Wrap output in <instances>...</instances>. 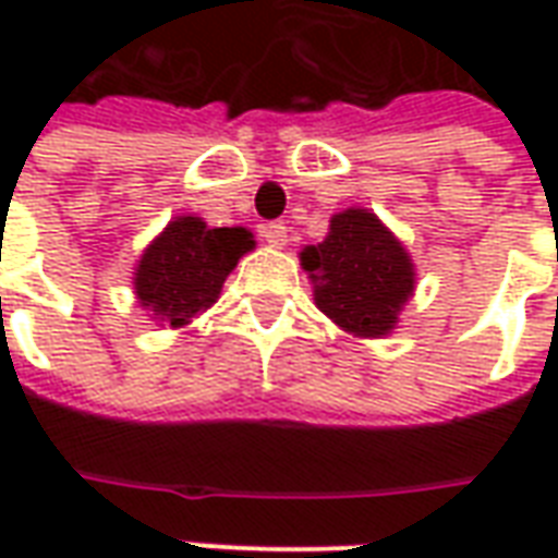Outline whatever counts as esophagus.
Returning a JSON list of instances; mask_svg holds the SVG:
<instances>
[{
  "label": "esophagus",
  "mask_w": 558,
  "mask_h": 558,
  "mask_svg": "<svg viewBox=\"0 0 558 558\" xmlns=\"http://www.w3.org/2000/svg\"><path fill=\"white\" fill-rule=\"evenodd\" d=\"M287 232L290 230H287L283 223H266V227H263V239H266L268 247H283L287 239H290Z\"/></svg>",
  "instance_id": "34e87169"
}]
</instances>
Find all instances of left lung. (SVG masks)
I'll return each mask as SVG.
<instances>
[{"label": "left lung", "instance_id": "1", "mask_svg": "<svg viewBox=\"0 0 558 558\" xmlns=\"http://www.w3.org/2000/svg\"><path fill=\"white\" fill-rule=\"evenodd\" d=\"M302 268L314 280L316 307L355 338L391 335L415 290L407 247L367 208L335 215L326 239L302 251Z\"/></svg>", "mask_w": 558, "mask_h": 558}]
</instances>
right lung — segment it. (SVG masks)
Segmentation results:
<instances>
[{
	"mask_svg": "<svg viewBox=\"0 0 558 558\" xmlns=\"http://www.w3.org/2000/svg\"><path fill=\"white\" fill-rule=\"evenodd\" d=\"M254 244V232L244 227H206L194 215L172 218L134 268L137 302L160 323L187 326L218 302L227 275Z\"/></svg>",
	"mask_w": 558,
	"mask_h": 558,
	"instance_id": "add662e5",
	"label": "right lung"
}]
</instances>
